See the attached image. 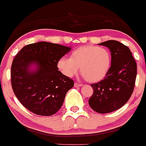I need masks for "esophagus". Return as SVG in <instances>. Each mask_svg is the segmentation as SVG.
Masks as SVG:
<instances>
[{
    "mask_svg": "<svg viewBox=\"0 0 146 146\" xmlns=\"http://www.w3.org/2000/svg\"><path fill=\"white\" fill-rule=\"evenodd\" d=\"M82 84H78V83H75V84H74V86L75 87H76V88H78V87H81V86H82Z\"/></svg>",
    "mask_w": 146,
    "mask_h": 146,
    "instance_id": "1",
    "label": "esophagus"
}]
</instances>
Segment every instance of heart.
I'll return each mask as SVG.
<instances>
[{"instance_id":"b5f03b06","label":"heart","mask_w":146,"mask_h":146,"mask_svg":"<svg viewBox=\"0 0 146 146\" xmlns=\"http://www.w3.org/2000/svg\"><path fill=\"white\" fill-rule=\"evenodd\" d=\"M111 64V53L105 47L84 45L72 52L70 58L63 57L58 67L63 75L73 77L79 70L87 81L98 82L104 79Z\"/></svg>"}]
</instances>
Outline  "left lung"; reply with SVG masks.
I'll list each match as a JSON object with an SVG mask.
<instances>
[{
  "mask_svg": "<svg viewBox=\"0 0 146 146\" xmlns=\"http://www.w3.org/2000/svg\"><path fill=\"white\" fill-rule=\"evenodd\" d=\"M99 45L110 49L111 64L104 79L91 85L94 94L88 104L96 112L106 114L120 109L130 98L137 76V64L129 47L118 41L108 40Z\"/></svg>",
  "mask_w": 146,
  "mask_h": 146,
  "instance_id": "obj_1",
  "label": "left lung"
}]
</instances>
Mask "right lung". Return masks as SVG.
I'll return each instance as SVG.
<instances>
[{
    "instance_id": "obj_1",
    "label": "right lung",
    "mask_w": 146,
    "mask_h": 146,
    "mask_svg": "<svg viewBox=\"0 0 146 146\" xmlns=\"http://www.w3.org/2000/svg\"><path fill=\"white\" fill-rule=\"evenodd\" d=\"M70 47L47 42L23 47L13 60L11 86L16 98L30 111L41 116L55 114L74 82L58 70V62Z\"/></svg>"
}]
</instances>
